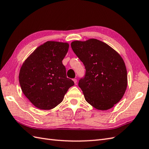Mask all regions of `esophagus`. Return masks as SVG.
<instances>
[{
	"instance_id": "1",
	"label": "esophagus",
	"mask_w": 149,
	"mask_h": 149,
	"mask_svg": "<svg viewBox=\"0 0 149 149\" xmlns=\"http://www.w3.org/2000/svg\"><path fill=\"white\" fill-rule=\"evenodd\" d=\"M73 81L74 82V83L75 84H77V79H73Z\"/></svg>"
}]
</instances>
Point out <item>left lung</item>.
<instances>
[{
	"label": "left lung",
	"mask_w": 149,
	"mask_h": 149,
	"mask_svg": "<svg viewBox=\"0 0 149 149\" xmlns=\"http://www.w3.org/2000/svg\"><path fill=\"white\" fill-rule=\"evenodd\" d=\"M71 47L86 68L79 86L86 101L97 109L113 108L123 97L127 87L123 58L108 45L96 39L74 41Z\"/></svg>",
	"instance_id": "1"
}]
</instances>
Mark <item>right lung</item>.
I'll return each instance as SVG.
<instances>
[{"label":"right lung","instance_id":"add662e5","mask_svg":"<svg viewBox=\"0 0 149 149\" xmlns=\"http://www.w3.org/2000/svg\"><path fill=\"white\" fill-rule=\"evenodd\" d=\"M69 45L47 41L26 59L20 69L19 81L22 93L40 109L54 108L63 100L74 81L67 77L62 60Z\"/></svg>","mask_w":149,"mask_h":149}]
</instances>
